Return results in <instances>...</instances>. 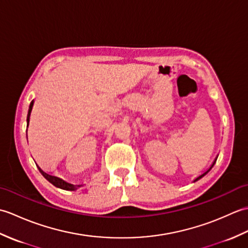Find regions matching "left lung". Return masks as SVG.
Segmentation results:
<instances>
[{
	"instance_id": "left-lung-1",
	"label": "left lung",
	"mask_w": 248,
	"mask_h": 248,
	"mask_svg": "<svg viewBox=\"0 0 248 248\" xmlns=\"http://www.w3.org/2000/svg\"><path fill=\"white\" fill-rule=\"evenodd\" d=\"M215 162H217V160H215V161H214V162H213V164H212V165H211V167H210V168H209V170H207V171H205V172H203V173H202V175H200V176H199V177H197V178H196V179H195V181H197V180H199V179H202V177H203V176H205V175H207V173H208V172H209V171H210V170H211V168H212V167H213V166H214V164H215Z\"/></svg>"
}]
</instances>
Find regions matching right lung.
Returning <instances> with one entry per match:
<instances>
[{
    "label": "right lung",
    "mask_w": 248,
    "mask_h": 248,
    "mask_svg": "<svg viewBox=\"0 0 248 248\" xmlns=\"http://www.w3.org/2000/svg\"><path fill=\"white\" fill-rule=\"evenodd\" d=\"M33 105H34V100L33 101L31 102L30 104V108H29V113H28V117H26V123H28V127H29V123H30V116H31V108H33ZM40 170V168H39ZM40 172L43 173V176L48 180L50 183L53 184L54 186L59 187V188H62V189H66V191H75V189H77V186H73V184H70L68 183L64 180H62V179L57 178V177H54V176H50L48 175V173L44 172L43 170H40Z\"/></svg>",
    "instance_id": "obj_1"
}]
</instances>
